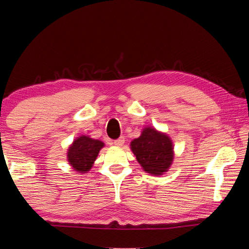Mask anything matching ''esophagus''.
Returning <instances> with one entry per match:
<instances>
[{"label": "esophagus", "mask_w": 249, "mask_h": 249, "mask_svg": "<svg viewBox=\"0 0 249 249\" xmlns=\"http://www.w3.org/2000/svg\"><path fill=\"white\" fill-rule=\"evenodd\" d=\"M124 142H125V138H124V137H120L119 140L114 141V145H115L116 147H122V146L124 145Z\"/></svg>", "instance_id": "34e87169"}]
</instances>
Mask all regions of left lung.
I'll return each instance as SVG.
<instances>
[{
    "label": "left lung",
    "mask_w": 249,
    "mask_h": 249,
    "mask_svg": "<svg viewBox=\"0 0 249 249\" xmlns=\"http://www.w3.org/2000/svg\"><path fill=\"white\" fill-rule=\"evenodd\" d=\"M129 146L142 169L150 176L165 175L174 162L172 140L169 135L154 126H145L141 136L130 142Z\"/></svg>",
    "instance_id": "obj_1"
}]
</instances>
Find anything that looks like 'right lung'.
I'll return each instance as SVG.
<instances>
[{"mask_svg":"<svg viewBox=\"0 0 249 249\" xmlns=\"http://www.w3.org/2000/svg\"><path fill=\"white\" fill-rule=\"evenodd\" d=\"M105 146L100 140H94L89 135H80L67 149V160L74 171L87 174L93 167L100 150Z\"/></svg>","mask_w":249,"mask_h":249,"instance_id":"obj_1","label":"right lung"}]
</instances>
